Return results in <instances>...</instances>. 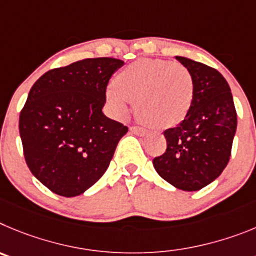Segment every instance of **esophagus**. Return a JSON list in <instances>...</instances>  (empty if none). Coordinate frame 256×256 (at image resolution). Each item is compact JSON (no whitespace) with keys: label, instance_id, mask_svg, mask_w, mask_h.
<instances>
[{"label":"esophagus","instance_id":"34e87169","mask_svg":"<svg viewBox=\"0 0 256 256\" xmlns=\"http://www.w3.org/2000/svg\"><path fill=\"white\" fill-rule=\"evenodd\" d=\"M130 131L132 134L140 135V136H144V135H146V134H148V131L145 130V128H139V126H131Z\"/></svg>","mask_w":256,"mask_h":256}]
</instances>
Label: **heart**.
I'll return each instance as SVG.
<instances>
[{
    "label": "heart",
    "mask_w": 256,
    "mask_h": 256,
    "mask_svg": "<svg viewBox=\"0 0 256 256\" xmlns=\"http://www.w3.org/2000/svg\"><path fill=\"white\" fill-rule=\"evenodd\" d=\"M106 96L116 114L126 116L131 102L140 121L166 128L178 125L190 111L194 82L190 71L164 60L142 58L126 66L107 86Z\"/></svg>",
    "instance_id": "obj_1"
}]
</instances>
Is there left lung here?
Here are the masks:
<instances>
[{
  "instance_id": "8db88e82",
  "label": "left lung",
  "mask_w": 256,
  "mask_h": 256,
  "mask_svg": "<svg viewBox=\"0 0 256 256\" xmlns=\"http://www.w3.org/2000/svg\"><path fill=\"white\" fill-rule=\"evenodd\" d=\"M190 71L194 98L185 118L164 132L167 149L153 160L163 180L184 191H198L217 178L231 156L237 114L228 82L216 68L176 56Z\"/></svg>"
}]
</instances>
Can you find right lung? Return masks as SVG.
Instances as JSON below:
<instances>
[{
	"label": "right lung",
	"mask_w": 256,
	"mask_h": 256,
	"mask_svg": "<svg viewBox=\"0 0 256 256\" xmlns=\"http://www.w3.org/2000/svg\"><path fill=\"white\" fill-rule=\"evenodd\" d=\"M124 61L85 58L39 78L20 112L26 164L61 196L82 194L103 176L128 126L102 112L106 89Z\"/></svg>",
	"instance_id": "right-lung-1"
}]
</instances>
